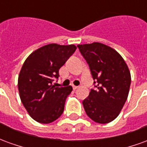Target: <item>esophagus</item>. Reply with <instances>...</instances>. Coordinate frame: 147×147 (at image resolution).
Here are the masks:
<instances>
[{"label":"esophagus","instance_id":"obj_1","mask_svg":"<svg viewBox=\"0 0 147 147\" xmlns=\"http://www.w3.org/2000/svg\"><path fill=\"white\" fill-rule=\"evenodd\" d=\"M72 87H73V90H75L78 89V87H79V86H73Z\"/></svg>","mask_w":147,"mask_h":147}]
</instances>
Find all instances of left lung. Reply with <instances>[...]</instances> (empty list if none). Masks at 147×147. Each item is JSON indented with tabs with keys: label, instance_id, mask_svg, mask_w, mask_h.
Wrapping results in <instances>:
<instances>
[{
	"label": "left lung",
	"instance_id": "8db88e82",
	"mask_svg": "<svg viewBox=\"0 0 147 147\" xmlns=\"http://www.w3.org/2000/svg\"><path fill=\"white\" fill-rule=\"evenodd\" d=\"M77 47L89 65L95 87L83 101L86 115L96 123H109L117 118L127 98L129 69L122 57L109 46L94 42Z\"/></svg>",
	"mask_w": 147,
	"mask_h": 147
}]
</instances>
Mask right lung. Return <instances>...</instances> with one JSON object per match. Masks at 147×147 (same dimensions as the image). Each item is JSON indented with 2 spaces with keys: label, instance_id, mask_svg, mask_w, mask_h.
Returning a JSON list of instances; mask_svg holds the SVG:
<instances>
[{
  "label": "right lung",
  "instance_id": "1",
  "mask_svg": "<svg viewBox=\"0 0 147 147\" xmlns=\"http://www.w3.org/2000/svg\"><path fill=\"white\" fill-rule=\"evenodd\" d=\"M76 50L74 45L49 44L27 58L21 68L18 88L21 102L34 120L49 123L63 113L64 103L72 87L53 85L59 69Z\"/></svg>",
  "mask_w": 147,
  "mask_h": 147
}]
</instances>
